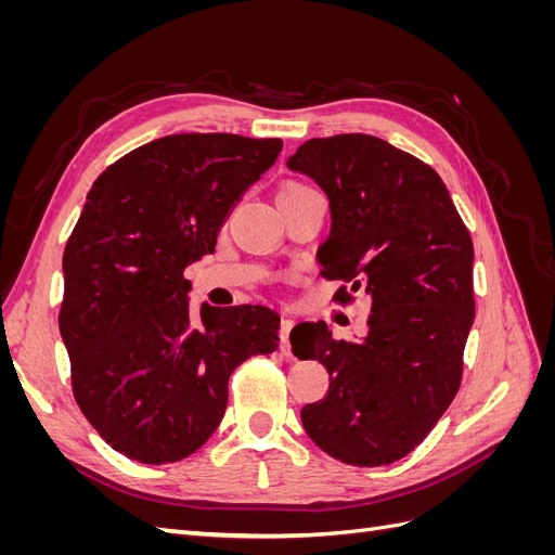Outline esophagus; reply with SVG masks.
Masks as SVG:
<instances>
[{
  "instance_id": "obj_1",
  "label": "esophagus",
  "mask_w": 555,
  "mask_h": 555,
  "mask_svg": "<svg viewBox=\"0 0 555 555\" xmlns=\"http://www.w3.org/2000/svg\"><path fill=\"white\" fill-rule=\"evenodd\" d=\"M292 326H294V322H292V319H287V317H284L282 322H280V349H282V354H292V345H289V331H292Z\"/></svg>"
}]
</instances>
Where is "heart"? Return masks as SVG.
<instances>
[{
  "instance_id": "heart-1",
  "label": "heart",
  "mask_w": 555,
  "mask_h": 555,
  "mask_svg": "<svg viewBox=\"0 0 555 555\" xmlns=\"http://www.w3.org/2000/svg\"><path fill=\"white\" fill-rule=\"evenodd\" d=\"M284 188H300V184H296V182H289V184H284Z\"/></svg>"
}]
</instances>
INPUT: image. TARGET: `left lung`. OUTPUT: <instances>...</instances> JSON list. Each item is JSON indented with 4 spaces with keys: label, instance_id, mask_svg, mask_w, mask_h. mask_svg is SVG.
<instances>
[{
    "label": "left lung",
    "instance_id": "obj_1",
    "mask_svg": "<svg viewBox=\"0 0 555 555\" xmlns=\"http://www.w3.org/2000/svg\"><path fill=\"white\" fill-rule=\"evenodd\" d=\"M331 201L322 275L373 298L367 335L333 340L324 322L294 335L298 359L328 371L324 400L300 410L310 440L347 465L377 467L422 444L459 393L475 322L473 238L428 164L367 133L310 139L287 159ZM298 328V326H296Z\"/></svg>",
    "mask_w": 555,
    "mask_h": 555
}]
</instances>
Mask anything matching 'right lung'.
<instances>
[{"mask_svg": "<svg viewBox=\"0 0 555 555\" xmlns=\"http://www.w3.org/2000/svg\"><path fill=\"white\" fill-rule=\"evenodd\" d=\"M280 139L173 133L111 164L64 247L60 333L80 412L127 459H188L220 426L229 377L278 349L266 306L190 310L182 271L212 255Z\"/></svg>", "mask_w": 555, "mask_h": 555, "instance_id": "add662e5", "label": "right lung"}]
</instances>
